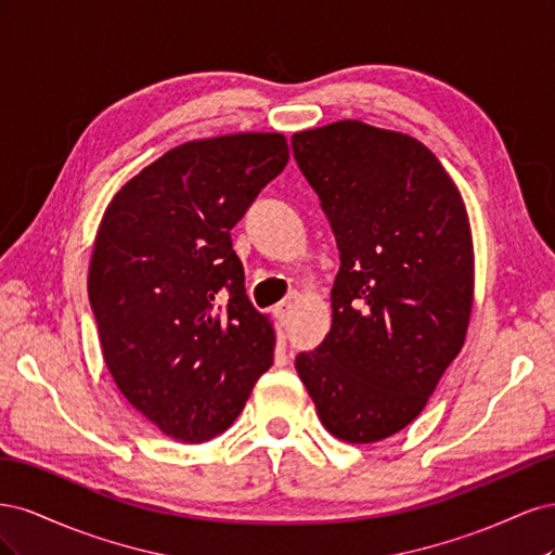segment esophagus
Listing matches in <instances>:
<instances>
[{
	"label": "esophagus",
	"instance_id": "obj_1",
	"mask_svg": "<svg viewBox=\"0 0 555 555\" xmlns=\"http://www.w3.org/2000/svg\"><path fill=\"white\" fill-rule=\"evenodd\" d=\"M275 317H278L280 324H287L289 317H292V304H280L275 308Z\"/></svg>",
	"mask_w": 555,
	"mask_h": 555
}]
</instances>
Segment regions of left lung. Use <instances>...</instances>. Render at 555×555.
<instances>
[{"mask_svg":"<svg viewBox=\"0 0 555 555\" xmlns=\"http://www.w3.org/2000/svg\"><path fill=\"white\" fill-rule=\"evenodd\" d=\"M292 147L340 249L331 331L296 371L331 435L371 444L422 414L465 343L467 210L440 159L408 133L340 120L294 133Z\"/></svg>","mask_w":555,"mask_h":555,"instance_id":"obj_1","label":"left lung"}]
</instances>
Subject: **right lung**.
I'll use <instances>...</instances> for the list:
<instances>
[{
    "label": "right lung",
    "instance_id": "obj_1",
    "mask_svg": "<svg viewBox=\"0 0 555 555\" xmlns=\"http://www.w3.org/2000/svg\"><path fill=\"white\" fill-rule=\"evenodd\" d=\"M287 162L282 133L182 143L122 184L99 224L88 292L104 361L173 440L224 433L273 363L231 229Z\"/></svg>",
    "mask_w": 555,
    "mask_h": 555
}]
</instances>
